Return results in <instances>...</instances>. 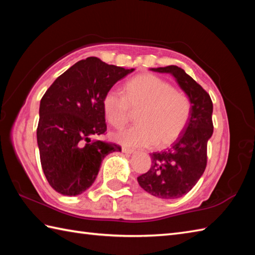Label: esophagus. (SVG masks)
I'll list each match as a JSON object with an SVG mask.
<instances>
[{"instance_id":"obj_1","label":"esophagus","mask_w":255,"mask_h":255,"mask_svg":"<svg viewBox=\"0 0 255 255\" xmlns=\"http://www.w3.org/2000/svg\"><path fill=\"white\" fill-rule=\"evenodd\" d=\"M122 151H123V152H124L125 154H133V153H134V150H133V149L127 148V147H124Z\"/></svg>"}]
</instances>
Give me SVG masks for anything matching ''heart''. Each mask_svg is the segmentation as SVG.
I'll return each instance as SVG.
<instances>
[{
  "instance_id": "heart-1",
  "label": "heart",
  "mask_w": 255,
  "mask_h": 255,
  "mask_svg": "<svg viewBox=\"0 0 255 255\" xmlns=\"http://www.w3.org/2000/svg\"><path fill=\"white\" fill-rule=\"evenodd\" d=\"M105 117L114 128L123 129L137 112V125L114 136L128 147H165L181 136L192 113L191 101L173 85L153 74L128 81L125 95L112 89L103 99Z\"/></svg>"
}]
</instances>
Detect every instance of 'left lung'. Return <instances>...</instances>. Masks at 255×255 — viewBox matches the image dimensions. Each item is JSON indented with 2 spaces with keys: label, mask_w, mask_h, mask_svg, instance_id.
<instances>
[{
  "label": "left lung",
  "mask_w": 255,
  "mask_h": 255,
  "mask_svg": "<svg viewBox=\"0 0 255 255\" xmlns=\"http://www.w3.org/2000/svg\"><path fill=\"white\" fill-rule=\"evenodd\" d=\"M170 73L192 104L189 121L171 148L151 153L152 165L137 180L145 192L155 197L174 199L187 194L198 182L207 164V142L213 136V102L196 81L176 66L151 68Z\"/></svg>",
  "instance_id": "8db88e82"
}]
</instances>
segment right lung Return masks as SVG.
<instances>
[{"label": "right lung", "instance_id": "right-lung-1", "mask_svg": "<svg viewBox=\"0 0 255 255\" xmlns=\"http://www.w3.org/2000/svg\"><path fill=\"white\" fill-rule=\"evenodd\" d=\"M134 69L96 57L77 62L56 79L42 96L37 127L40 163L48 183L66 196L92 186L103 159L122 148L94 140L106 131L103 99Z\"/></svg>", "mask_w": 255, "mask_h": 255}]
</instances>
